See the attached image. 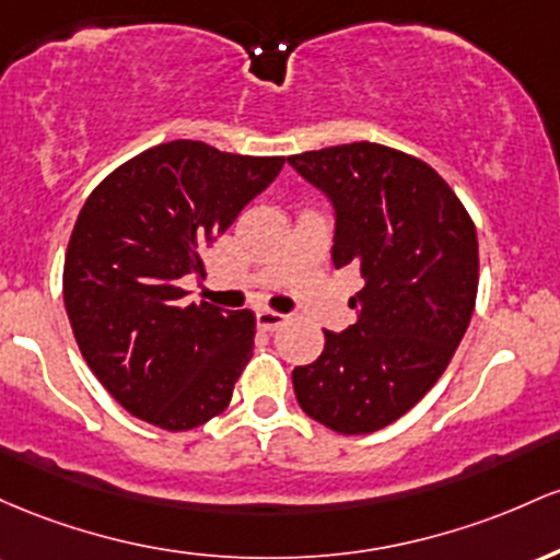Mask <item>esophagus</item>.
Returning a JSON list of instances; mask_svg holds the SVG:
<instances>
[{"label": "esophagus", "mask_w": 560, "mask_h": 560, "mask_svg": "<svg viewBox=\"0 0 560 560\" xmlns=\"http://www.w3.org/2000/svg\"><path fill=\"white\" fill-rule=\"evenodd\" d=\"M256 323H259V328H261V330L275 332V330H280L282 325L288 323V317H285V314H280V312L261 310V312H256Z\"/></svg>", "instance_id": "esophagus-1"}]
</instances>
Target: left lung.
<instances>
[{"mask_svg": "<svg viewBox=\"0 0 560 560\" xmlns=\"http://www.w3.org/2000/svg\"><path fill=\"white\" fill-rule=\"evenodd\" d=\"M336 209L332 264L360 269L357 323L293 370L301 410L330 431L386 429L442 378L479 291L476 224L425 161L378 142L291 155Z\"/></svg>", "mask_w": 560, "mask_h": 560, "instance_id": "1", "label": "left lung"}]
</instances>
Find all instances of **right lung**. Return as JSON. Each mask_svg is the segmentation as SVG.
Segmentation results:
<instances>
[{
    "instance_id": "obj_1",
    "label": "right lung",
    "mask_w": 560,
    "mask_h": 560,
    "mask_svg": "<svg viewBox=\"0 0 560 560\" xmlns=\"http://www.w3.org/2000/svg\"><path fill=\"white\" fill-rule=\"evenodd\" d=\"M282 155L155 144L86 198L62 267V301L86 364L124 410L190 431L228 410L254 354V312L185 304V275L280 174Z\"/></svg>"
}]
</instances>
